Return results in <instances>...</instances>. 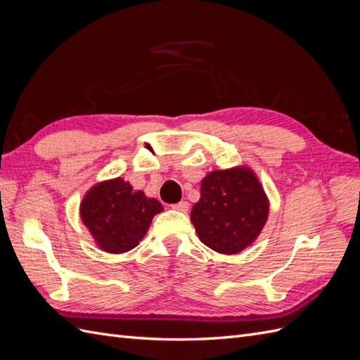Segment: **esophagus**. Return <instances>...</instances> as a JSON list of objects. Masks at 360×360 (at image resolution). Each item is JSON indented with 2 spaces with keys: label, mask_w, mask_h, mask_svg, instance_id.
Masks as SVG:
<instances>
[{
  "label": "esophagus",
  "mask_w": 360,
  "mask_h": 360,
  "mask_svg": "<svg viewBox=\"0 0 360 360\" xmlns=\"http://www.w3.org/2000/svg\"><path fill=\"white\" fill-rule=\"evenodd\" d=\"M172 209H174V210H179V212H183V213H186V212L189 210V202H188V201H180L179 204H174Z\"/></svg>",
  "instance_id": "esophagus-1"
}]
</instances>
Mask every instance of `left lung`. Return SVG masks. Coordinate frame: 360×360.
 <instances>
[{"mask_svg":"<svg viewBox=\"0 0 360 360\" xmlns=\"http://www.w3.org/2000/svg\"><path fill=\"white\" fill-rule=\"evenodd\" d=\"M270 202L254 169L246 165L210 171L191 221L200 240L224 255L252 245L269 219Z\"/></svg>","mask_w":360,"mask_h":360,"instance_id":"left-lung-1","label":"left lung"}]
</instances>
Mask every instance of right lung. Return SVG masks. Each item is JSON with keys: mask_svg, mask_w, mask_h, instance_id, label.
<instances>
[{"mask_svg": "<svg viewBox=\"0 0 360 360\" xmlns=\"http://www.w3.org/2000/svg\"><path fill=\"white\" fill-rule=\"evenodd\" d=\"M160 212L163 207L156 198L134 191L122 177L94 184L79 205L82 224L96 246L108 254H124L138 246Z\"/></svg>", "mask_w": 360, "mask_h": 360, "instance_id": "1", "label": "right lung"}]
</instances>
